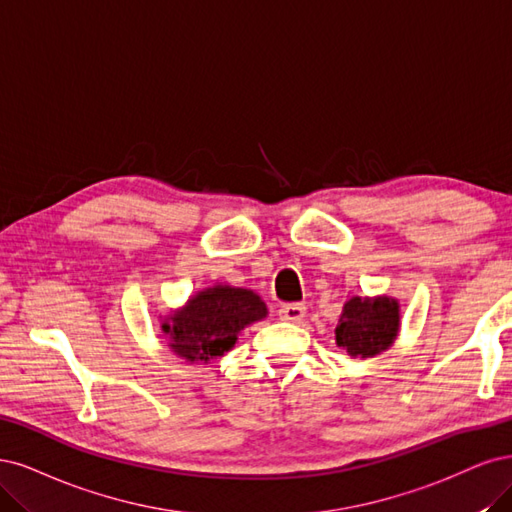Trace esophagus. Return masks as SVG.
<instances>
[{
  "label": "esophagus",
  "instance_id": "1",
  "mask_svg": "<svg viewBox=\"0 0 512 512\" xmlns=\"http://www.w3.org/2000/svg\"><path fill=\"white\" fill-rule=\"evenodd\" d=\"M278 317L283 321L298 323L306 317V306L304 304H285V306L278 308Z\"/></svg>",
  "mask_w": 512,
  "mask_h": 512
}]
</instances>
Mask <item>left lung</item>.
Instances as JSON below:
<instances>
[{
    "mask_svg": "<svg viewBox=\"0 0 512 512\" xmlns=\"http://www.w3.org/2000/svg\"><path fill=\"white\" fill-rule=\"evenodd\" d=\"M400 325V302L391 295H351L336 325V344L351 357H376L391 349Z\"/></svg>",
    "mask_w": 512,
    "mask_h": 512,
    "instance_id": "left-lung-1",
    "label": "left lung"
}]
</instances>
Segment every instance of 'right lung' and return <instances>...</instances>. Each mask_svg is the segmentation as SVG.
<instances>
[{"mask_svg": "<svg viewBox=\"0 0 512 512\" xmlns=\"http://www.w3.org/2000/svg\"><path fill=\"white\" fill-rule=\"evenodd\" d=\"M266 317L268 308L253 289L217 283L159 317V327L174 355L191 364H210L234 349L246 325Z\"/></svg>", "mask_w": 512, "mask_h": 512, "instance_id": "add662e5", "label": "right lung"}]
</instances>
